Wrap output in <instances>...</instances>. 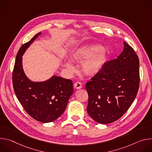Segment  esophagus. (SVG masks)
Wrapping results in <instances>:
<instances>
[{
  "instance_id": "1",
  "label": "esophagus",
  "mask_w": 152,
  "mask_h": 152,
  "mask_svg": "<svg viewBox=\"0 0 152 152\" xmlns=\"http://www.w3.org/2000/svg\"><path fill=\"white\" fill-rule=\"evenodd\" d=\"M74 87L77 89V90H79V89H80L82 87V85L80 82H77L75 83L74 85Z\"/></svg>"
}]
</instances>
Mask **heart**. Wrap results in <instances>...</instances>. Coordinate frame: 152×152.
<instances>
[{"label": "heart", "mask_w": 152, "mask_h": 152, "mask_svg": "<svg viewBox=\"0 0 152 152\" xmlns=\"http://www.w3.org/2000/svg\"><path fill=\"white\" fill-rule=\"evenodd\" d=\"M106 52L98 45H88L75 50L70 55L71 60L76 63H82V71L88 76H94L102 70L106 62ZM63 66L70 73L75 70L73 63L65 59Z\"/></svg>", "instance_id": "b5f03b06"}]
</instances>
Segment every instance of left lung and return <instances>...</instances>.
Here are the masks:
<instances>
[{"label":"left lung","mask_w":152,"mask_h":152,"mask_svg":"<svg viewBox=\"0 0 152 152\" xmlns=\"http://www.w3.org/2000/svg\"><path fill=\"white\" fill-rule=\"evenodd\" d=\"M123 44V51L118 58L106 62L85 86L88 94L87 113L100 124L121 117L138 93L139 59L131 46L124 41Z\"/></svg>","instance_id":"left-lung-1"}]
</instances>
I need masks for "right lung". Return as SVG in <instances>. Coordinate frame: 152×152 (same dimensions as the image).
<instances>
[{"mask_svg":"<svg viewBox=\"0 0 152 152\" xmlns=\"http://www.w3.org/2000/svg\"><path fill=\"white\" fill-rule=\"evenodd\" d=\"M41 34H36L20 48L15 58L12 84L15 95L26 112L41 123H50L65 111L73 93V82L57 76L48 80L34 82L26 75L23 68V55L32 43Z\"/></svg>","mask_w":152,"mask_h":152,"instance_id":"obj_1","label":"right lung"}]
</instances>
